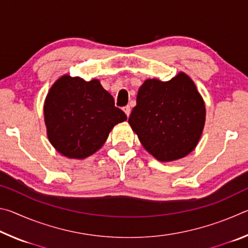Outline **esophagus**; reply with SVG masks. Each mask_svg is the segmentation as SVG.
I'll list each match as a JSON object with an SVG mask.
<instances>
[{"instance_id":"1","label":"esophagus","mask_w":248,"mask_h":248,"mask_svg":"<svg viewBox=\"0 0 248 248\" xmlns=\"http://www.w3.org/2000/svg\"><path fill=\"white\" fill-rule=\"evenodd\" d=\"M124 111L125 112V115H127L128 117L130 116V112H131V108H130V106L128 105V106H125V107H124Z\"/></svg>"}]
</instances>
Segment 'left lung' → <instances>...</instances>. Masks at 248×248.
<instances>
[{
	"instance_id": "obj_1",
	"label": "left lung",
	"mask_w": 248,
	"mask_h": 248,
	"mask_svg": "<svg viewBox=\"0 0 248 248\" xmlns=\"http://www.w3.org/2000/svg\"><path fill=\"white\" fill-rule=\"evenodd\" d=\"M204 119V104L196 85L179 73L167 82L146 79L138 92L129 124L148 152L169 162L196 148Z\"/></svg>"
}]
</instances>
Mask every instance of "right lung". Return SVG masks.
<instances>
[{
    "mask_svg": "<svg viewBox=\"0 0 248 248\" xmlns=\"http://www.w3.org/2000/svg\"><path fill=\"white\" fill-rule=\"evenodd\" d=\"M48 138L58 152L85 158L100 149L114 125L127 120L98 79L85 82L64 75L53 84L45 102Z\"/></svg>",
    "mask_w": 248,
    "mask_h": 248,
    "instance_id": "add662e5",
    "label": "right lung"
}]
</instances>
